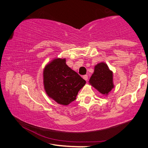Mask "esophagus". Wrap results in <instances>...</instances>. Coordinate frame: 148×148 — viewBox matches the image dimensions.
Returning a JSON list of instances; mask_svg holds the SVG:
<instances>
[{"label":"esophagus","mask_w":148,"mask_h":148,"mask_svg":"<svg viewBox=\"0 0 148 148\" xmlns=\"http://www.w3.org/2000/svg\"><path fill=\"white\" fill-rule=\"evenodd\" d=\"M83 78L87 81V80L88 79V76H87V75H84V76H83Z\"/></svg>","instance_id":"obj_1"}]
</instances>
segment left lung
I'll use <instances>...</instances> for the list:
<instances>
[{
	"mask_svg": "<svg viewBox=\"0 0 148 148\" xmlns=\"http://www.w3.org/2000/svg\"><path fill=\"white\" fill-rule=\"evenodd\" d=\"M89 83L101 93L108 95L114 88L113 73L104 62H101L95 66L94 73L89 79Z\"/></svg>",
	"mask_w": 148,
	"mask_h": 148,
	"instance_id": "1",
	"label": "left lung"
}]
</instances>
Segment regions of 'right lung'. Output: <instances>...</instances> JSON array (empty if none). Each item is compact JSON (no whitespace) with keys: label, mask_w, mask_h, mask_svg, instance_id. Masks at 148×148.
I'll use <instances>...</instances> for the list:
<instances>
[{"label":"right lung","mask_w":148,"mask_h":148,"mask_svg":"<svg viewBox=\"0 0 148 148\" xmlns=\"http://www.w3.org/2000/svg\"><path fill=\"white\" fill-rule=\"evenodd\" d=\"M79 75L66 64L65 59H56L45 67L44 85L47 95L58 104L68 105L76 99L86 84Z\"/></svg>","instance_id":"add662e5"}]
</instances>
